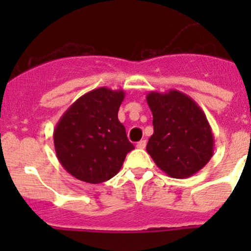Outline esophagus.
<instances>
[{
	"mask_svg": "<svg viewBox=\"0 0 251 251\" xmlns=\"http://www.w3.org/2000/svg\"><path fill=\"white\" fill-rule=\"evenodd\" d=\"M146 146H147L146 140H141L140 142H137V144H136V147H137V148H140V149H144V148H146Z\"/></svg>",
	"mask_w": 251,
	"mask_h": 251,
	"instance_id": "esophagus-1",
	"label": "esophagus"
}]
</instances>
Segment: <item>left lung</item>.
<instances>
[{
  "mask_svg": "<svg viewBox=\"0 0 251 251\" xmlns=\"http://www.w3.org/2000/svg\"><path fill=\"white\" fill-rule=\"evenodd\" d=\"M147 103L154 126L147 151L156 166L174 178L201 170L214 154V135L201 108L177 90L151 91Z\"/></svg>",
  "mask_w": 251,
  "mask_h": 251,
  "instance_id": "left-lung-1",
  "label": "left lung"
}]
</instances>
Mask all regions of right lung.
I'll return each mask as SVG.
<instances>
[{"mask_svg":"<svg viewBox=\"0 0 251 251\" xmlns=\"http://www.w3.org/2000/svg\"><path fill=\"white\" fill-rule=\"evenodd\" d=\"M124 98L123 90L96 88L75 100L55 125V154L75 178L93 184L108 181L135 148L118 119Z\"/></svg>","mask_w":251,"mask_h":251,"instance_id":"right-lung-1","label":"right lung"}]
</instances>
